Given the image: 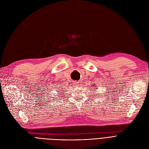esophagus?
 <instances>
[{"mask_svg": "<svg viewBox=\"0 0 149 149\" xmlns=\"http://www.w3.org/2000/svg\"><path fill=\"white\" fill-rule=\"evenodd\" d=\"M79 83L78 82V81H75V82H74V84H75L76 86H77L78 84H79Z\"/></svg>", "mask_w": 149, "mask_h": 149, "instance_id": "obj_1", "label": "esophagus"}]
</instances>
